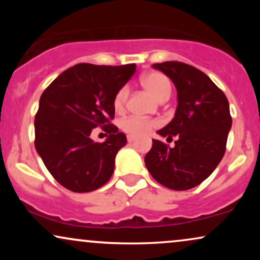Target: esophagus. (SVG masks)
I'll return each mask as SVG.
<instances>
[{
    "instance_id": "esophagus-1",
    "label": "esophagus",
    "mask_w": 260,
    "mask_h": 260,
    "mask_svg": "<svg viewBox=\"0 0 260 260\" xmlns=\"http://www.w3.org/2000/svg\"><path fill=\"white\" fill-rule=\"evenodd\" d=\"M127 140H128V143H133L134 140H136V138H134V137H132V136H128Z\"/></svg>"
}]
</instances>
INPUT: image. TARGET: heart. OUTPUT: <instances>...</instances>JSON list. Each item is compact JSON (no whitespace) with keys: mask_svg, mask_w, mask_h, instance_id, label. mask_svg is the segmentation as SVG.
Returning <instances> with one entry per match:
<instances>
[{"mask_svg":"<svg viewBox=\"0 0 260 260\" xmlns=\"http://www.w3.org/2000/svg\"><path fill=\"white\" fill-rule=\"evenodd\" d=\"M142 84L149 92L154 95L157 100L164 101L168 100L171 95V83L169 78L159 72H150L142 77ZM128 88L123 86L120 90L116 92L113 98V107L116 111H122L126 106L128 99ZM156 126V122L151 120H144L137 116H129V117L123 118L120 122V128L128 136L132 137H143L150 132L153 128Z\"/></svg>","mask_w":260,"mask_h":260,"instance_id":"heart-1","label":"heart"}]
</instances>
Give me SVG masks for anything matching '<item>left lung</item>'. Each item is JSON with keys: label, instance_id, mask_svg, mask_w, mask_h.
Listing matches in <instances>:
<instances>
[{"label": "left lung", "instance_id": "obj_1", "mask_svg": "<svg viewBox=\"0 0 260 260\" xmlns=\"http://www.w3.org/2000/svg\"><path fill=\"white\" fill-rule=\"evenodd\" d=\"M172 80L177 90L175 117L157 131L172 139L170 148L154 139L144 161L150 175L162 186L186 190L213 174L226 150L232 126L228 98L205 73L182 62L153 64Z\"/></svg>", "mask_w": 260, "mask_h": 260}]
</instances>
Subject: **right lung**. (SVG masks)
Returning a JSON list of instances; mask_svg holds the SVG:
<instances>
[{"mask_svg":"<svg viewBox=\"0 0 260 260\" xmlns=\"http://www.w3.org/2000/svg\"><path fill=\"white\" fill-rule=\"evenodd\" d=\"M136 72V64L79 63L66 70L45 89L35 115V149L59 184L76 193L98 189L110 180L116 154L127 143L110 123L113 98ZM101 126L104 143L90 138Z\"/></svg>","mask_w":260,"mask_h":260,"instance_id":"add662e5","label":"right lung"}]
</instances>
